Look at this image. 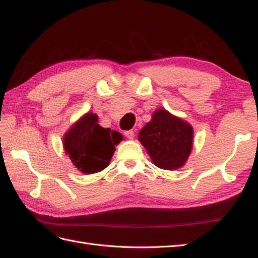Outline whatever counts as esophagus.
Instances as JSON below:
<instances>
[{"instance_id":"1","label":"esophagus","mask_w":258,"mask_h":258,"mask_svg":"<svg viewBox=\"0 0 258 258\" xmlns=\"http://www.w3.org/2000/svg\"><path fill=\"white\" fill-rule=\"evenodd\" d=\"M124 136H125V137H127L128 139H134L135 133H134L133 130H128V131H125V133H124Z\"/></svg>"}]
</instances>
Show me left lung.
<instances>
[{
	"instance_id": "obj_1",
	"label": "left lung",
	"mask_w": 258,
	"mask_h": 258,
	"mask_svg": "<svg viewBox=\"0 0 258 258\" xmlns=\"http://www.w3.org/2000/svg\"><path fill=\"white\" fill-rule=\"evenodd\" d=\"M138 140L157 167L167 171L185 165L193 147V128L182 118L157 109L139 131Z\"/></svg>"
}]
</instances>
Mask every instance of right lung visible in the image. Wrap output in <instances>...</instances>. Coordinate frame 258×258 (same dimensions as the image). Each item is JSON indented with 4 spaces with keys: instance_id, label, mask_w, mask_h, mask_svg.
<instances>
[{
    "instance_id": "right-lung-1",
    "label": "right lung",
    "mask_w": 258,
    "mask_h": 258,
    "mask_svg": "<svg viewBox=\"0 0 258 258\" xmlns=\"http://www.w3.org/2000/svg\"><path fill=\"white\" fill-rule=\"evenodd\" d=\"M99 116L87 112L66 131L62 138L65 154L83 174H94L109 166L122 135L98 123Z\"/></svg>"
}]
</instances>
